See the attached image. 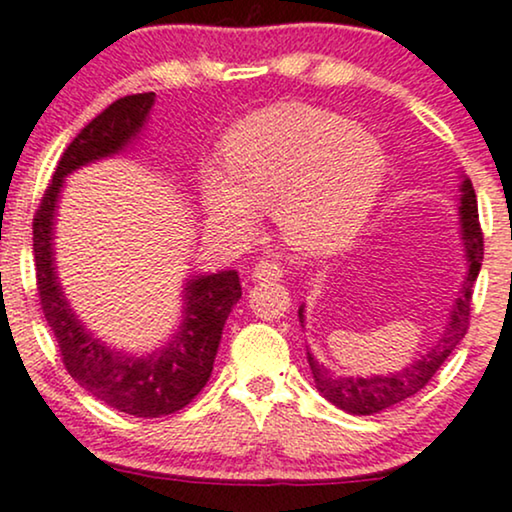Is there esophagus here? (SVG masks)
<instances>
[{
	"label": "esophagus",
	"mask_w": 512,
	"mask_h": 512,
	"mask_svg": "<svg viewBox=\"0 0 512 512\" xmlns=\"http://www.w3.org/2000/svg\"><path fill=\"white\" fill-rule=\"evenodd\" d=\"M283 276V269L279 262L274 260H262L252 269V281H279Z\"/></svg>",
	"instance_id": "obj_1"
}]
</instances>
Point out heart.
<instances>
[{
    "label": "heart",
    "instance_id": "heart-1",
    "mask_svg": "<svg viewBox=\"0 0 512 512\" xmlns=\"http://www.w3.org/2000/svg\"><path fill=\"white\" fill-rule=\"evenodd\" d=\"M224 171L200 174L209 219L250 236L257 212H274L283 243L329 255L353 243L386 178L384 147L343 114L276 104L245 116L224 138Z\"/></svg>",
    "mask_w": 512,
    "mask_h": 512
}]
</instances>
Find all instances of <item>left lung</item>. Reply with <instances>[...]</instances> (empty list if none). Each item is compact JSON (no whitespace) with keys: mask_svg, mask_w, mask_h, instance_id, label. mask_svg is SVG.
<instances>
[{"mask_svg":"<svg viewBox=\"0 0 512 512\" xmlns=\"http://www.w3.org/2000/svg\"><path fill=\"white\" fill-rule=\"evenodd\" d=\"M460 190H463V197H460V219H463L467 276L463 281V291L455 298V305L451 310V317H448L441 341L427 355L412 362L410 367L400 369L396 374H386V377H336L334 372L319 365L315 357L307 353V362H310L317 389L324 393L326 400H331V403L350 412V415H374V412L393 408L400 400H408L417 391H422L432 381L434 374L439 372L446 357L453 353L455 346L463 341L467 329H470L472 286L477 281L479 269H482L484 236L482 226H479L477 195H474L470 178H465ZM298 315L300 322H303V307L298 310Z\"/></svg>","mask_w":512,"mask_h":512,"instance_id":"obj_1","label":"left lung"}]
</instances>
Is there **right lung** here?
I'll return each mask as SVG.
<instances>
[{"mask_svg":"<svg viewBox=\"0 0 512 512\" xmlns=\"http://www.w3.org/2000/svg\"><path fill=\"white\" fill-rule=\"evenodd\" d=\"M155 92L126 95L109 104L80 131L61 155L33 219L35 279L42 312L52 329L66 372L109 408L133 417H164L183 410L205 389L212 374L221 329L240 298L238 272L197 276L186 288V315L169 346L133 357L90 336L66 303L54 274L52 226L64 178L78 166L116 155L140 133Z\"/></svg>","mask_w":512,"mask_h":512,"instance_id":"add662e5","label":"right lung"}]
</instances>
